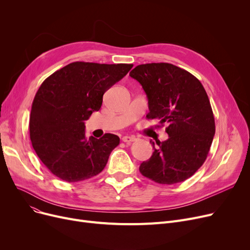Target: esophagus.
<instances>
[{"label": "esophagus", "instance_id": "esophagus-1", "mask_svg": "<svg viewBox=\"0 0 250 250\" xmlns=\"http://www.w3.org/2000/svg\"><path fill=\"white\" fill-rule=\"evenodd\" d=\"M122 140L125 143H132V142L136 141V138L135 137H129V136H125V137H123Z\"/></svg>", "mask_w": 250, "mask_h": 250}]
</instances>
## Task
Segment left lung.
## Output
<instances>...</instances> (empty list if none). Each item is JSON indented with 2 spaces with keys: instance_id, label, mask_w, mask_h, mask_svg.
<instances>
[{
  "instance_id": "1",
  "label": "left lung",
  "mask_w": 250,
  "mask_h": 250,
  "mask_svg": "<svg viewBox=\"0 0 250 250\" xmlns=\"http://www.w3.org/2000/svg\"><path fill=\"white\" fill-rule=\"evenodd\" d=\"M129 76L147 95L148 120L168 125L166 141H150L154 152L141 163L140 172L161 185L187 180L204 164L215 136V118L204 86L188 71L167 62L139 64Z\"/></svg>"
}]
</instances>
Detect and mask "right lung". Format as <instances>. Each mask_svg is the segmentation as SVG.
<instances>
[{
	"instance_id": "right-lung-1",
	"label": "right lung",
	"mask_w": 250,
	"mask_h": 250,
	"mask_svg": "<svg viewBox=\"0 0 250 250\" xmlns=\"http://www.w3.org/2000/svg\"><path fill=\"white\" fill-rule=\"evenodd\" d=\"M133 64L71 62L46 78L36 92L29 118L32 147L57 177L77 182L99 174L120 138L85 135V121L101 107L103 94Z\"/></svg>"
}]
</instances>
